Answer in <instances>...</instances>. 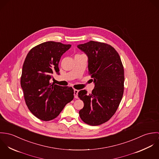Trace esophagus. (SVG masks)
<instances>
[{
    "mask_svg": "<svg viewBox=\"0 0 159 159\" xmlns=\"http://www.w3.org/2000/svg\"><path fill=\"white\" fill-rule=\"evenodd\" d=\"M79 91L77 89H74V95H75V98H78V93Z\"/></svg>",
    "mask_w": 159,
    "mask_h": 159,
    "instance_id": "34e87169",
    "label": "esophagus"
}]
</instances>
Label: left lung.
Listing matches in <instances>:
<instances>
[{
    "label": "left lung",
    "instance_id": "1",
    "mask_svg": "<svg viewBox=\"0 0 159 159\" xmlns=\"http://www.w3.org/2000/svg\"><path fill=\"white\" fill-rule=\"evenodd\" d=\"M88 57V72L95 84L92 93L78 92L84 107L80 116L86 124L95 126L108 121L116 113L124 93V71L120 57L113 47L90 41L77 46Z\"/></svg>",
    "mask_w": 159,
    "mask_h": 159
}]
</instances>
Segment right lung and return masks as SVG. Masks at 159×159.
I'll use <instances>...</instances> for the list:
<instances>
[{"instance_id": "1", "label": "right lung", "mask_w": 159, "mask_h": 159, "mask_svg": "<svg viewBox=\"0 0 159 159\" xmlns=\"http://www.w3.org/2000/svg\"><path fill=\"white\" fill-rule=\"evenodd\" d=\"M70 47L46 42L31 49L25 59L21 77L24 100L30 111L42 120L56 118L74 98L71 87L50 83L53 73L59 74L61 57Z\"/></svg>"}]
</instances>
